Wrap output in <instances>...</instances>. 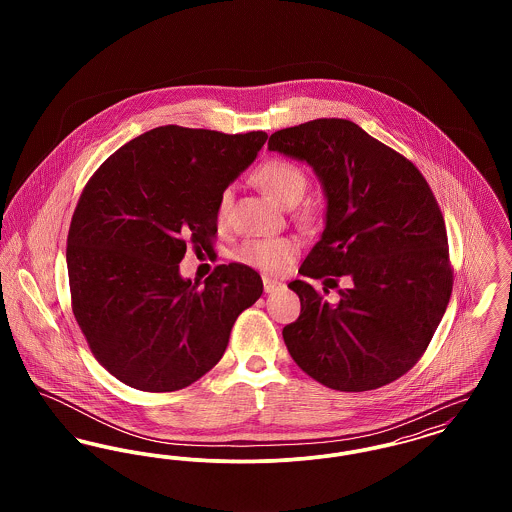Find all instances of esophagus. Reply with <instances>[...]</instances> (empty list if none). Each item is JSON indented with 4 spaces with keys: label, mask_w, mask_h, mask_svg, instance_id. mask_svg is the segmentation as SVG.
<instances>
[{
    "label": "esophagus",
    "mask_w": 512,
    "mask_h": 512,
    "mask_svg": "<svg viewBox=\"0 0 512 512\" xmlns=\"http://www.w3.org/2000/svg\"><path fill=\"white\" fill-rule=\"evenodd\" d=\"M263 286H265V292L272 293L276 292V290L282 286V282L272 280V278H263Z\"/></svg>",
    "instance_id": "34e87169"
}]
</instances>
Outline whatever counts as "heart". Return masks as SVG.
I'll return each instance as SVG.
<instances>
[{"mask_svg": "<svg viewBox=\"0 0 512 512\" xmlns=\"http://www.w3.org/2000/svg\"><path fill=\"white\" fill-rule=\"evenodd\" d=\"M253 182L265 190L280 207H293L301 201L307 192L309 176L297 163L290 159H268L253 172ZM232 192L222 190L215 207V220L219 226H226L230 219ZM295 219L305 226H313L318 220L317 207L303 205L295 211ZM299 253V245L292 238H274V240H245L234 253L236 261L259 268L265 272H280L290 265Z\"/></svg>", "mask_w": 512, "mask_h": 512, "instance_id": "obj_1", "label": "heart"}]
</instances>
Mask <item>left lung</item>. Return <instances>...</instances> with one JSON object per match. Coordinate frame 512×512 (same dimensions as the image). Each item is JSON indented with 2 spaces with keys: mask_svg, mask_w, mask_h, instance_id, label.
I'll return each mask as SVG.
<instances>
[{
  "mask_svg": "<svg viewBox=\"0 0 512 512\" xmlns=\"http://www.w3.org/2000/svg\"><path fill=\"white\" fill-rule=\"evenodd\" d=\"M268 149L307 161L326 199V228L299 274L340 290L330 305L303 280L301 315L282 330L295 365L326 388L368 391L401 378L443 317L453 267L443 215L426 178L395 149L343 119L270 136Z\"/></svg>",
  "mask_w": 512,
  "mask_h": 512,
  "instance_id": "obj_1",
  "label": "left lung"
}]
</instances>
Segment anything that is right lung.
<instances>
[{"label": "right lung", "mask_w": 512, "mask_h": 512, "mask_svg": "<svg viewBox=\"0 0 512 512\" xmlns=\"http://www.w3.org/2000/svg\"><path fill=\"white\" fill-rule=\"evenodd\" d=\"M267 132L167 124L130 140L84 186L67 238L74 318L99 365L136 390L188 388L219 363L236 318L263 293L247 265H219L199 288L178 263L213 253L220 192Z\"/></svg>", "instance_id": "add662e5"}]
</instances>
